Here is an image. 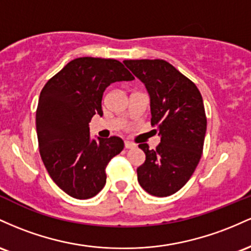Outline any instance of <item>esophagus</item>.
I'll return each mask as SVG.
<instances>
[{"label": "esophagus", "instance_id": "obj_1", "mask_svg": "<svg viewBox=\"0 0 251 251\" xmlns=\"http://www.w3.org/2000/svg\"><path fill=\"white\" fill-rule=\"evenodd\" d=\"M125 147L126 149H130V148H134L135 145L133 142H130V141H125Z\"/></svg>", "mask_w": 251, "mask_h": 251}]
</instances>
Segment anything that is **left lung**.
I'll use <instances>...</instances> for the list:
<instances>
[{
    "mask_svg": "<svg viewBox=\"0 0 251 251\" xmlns=\"http://www.w3.org/2000/svg\"><path fill=\"white\" fill-rule=\"evenodd\" d=\"M151 97V126L161 137L156 149L140 143L146 161L137 168L141 187L151 196L178 192L198 166L206 133L202 97L192 80L161 59L125 60Z\"/></svg>",
    "mask_w": 251,
    "mask_h": 251,
    "instance_id": "obj_1",
    "label": "left lung"
}]
</instances>
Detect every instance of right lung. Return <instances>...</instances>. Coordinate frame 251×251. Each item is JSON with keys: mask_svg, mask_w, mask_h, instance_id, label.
I'll return each instance as SVG.
<instances>
[{"mask_svg": "<svg viewBox=\"0 0 251 251\" xmlns=\"http://www.w3.org/2000/svg\"><path fill=\"white\" fill-rule=\"evenodd\" d=\"M133 79L116 59L83 57L70 61L41 90L35 123L42 162L53 181L73 198L100 193L106 166L125 147L118 136L90 139L89 122L103 115V92L111 83Z\"/></svg>", "mask_w": 251, "mask_h": 251, "instance_id": "right-lung-1", "label": "right lung"}]
</instances>
